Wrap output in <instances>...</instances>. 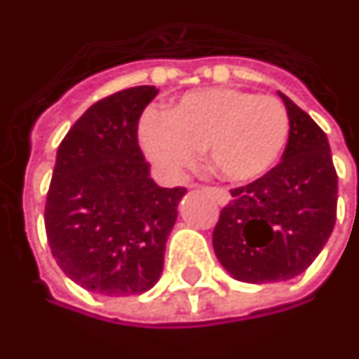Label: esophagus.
Wrapping results in <instances>:
<instances>
[{
    "mask_svg": "<svg viewBox=\"0 0 359 359\" xmlns=\"http://www.w3.org/2000/svg\"><path fill=\"white\" fill-rule=\"evenodd\" d=\"M208 192L215 198V202L219 205H227L231 202V196H229L227 190H222V188H208Z\"/></svg>",
    "mask_w": 359,
    "mask_h": 359,
    "instance_id": "1",
    "label": "esophagus"
}]
</instances>
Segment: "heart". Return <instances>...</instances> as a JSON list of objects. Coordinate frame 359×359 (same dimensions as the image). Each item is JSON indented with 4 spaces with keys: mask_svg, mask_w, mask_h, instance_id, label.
Wrapping results in <instances>:
<instances>
[{
    "mask_svg": "<svg viewBox=\"0 0 359 359\" xmlns=\"http://www.w3.org/2000/svg\"><path fill=\"white\" fill-rule=\"evenodd\" d=\"M290 118L270 95L212 87L182 95L161 112H147L140 147L163 179L177 182L208 151L212 171L227 182H249L268 172L284 151Z\"/></svg>",
    "mask_w": 359,
    "mask_h": 359,
    "instance_id": "heart-1",
    "label": "heart"
}]
</instances>
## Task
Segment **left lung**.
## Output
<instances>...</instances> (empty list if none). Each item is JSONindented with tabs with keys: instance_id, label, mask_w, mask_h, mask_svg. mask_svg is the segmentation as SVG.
<instances>
[{
	"instance_id": "obj_1",
	"label": "left lung",
	"mask_w": 359,
	"mask_h": 359,
	"mask_svg": "<svg viewBox=\"0 0 359 359\" xmlns=\"http://www.w3.org/2000/svg\"><path fill=\"white\" fill-rule=\"evenodd\" d=\"M290 137L282 163L231 190L214 229V250L247 284L284 282L305 272L337 222L338 177L327 134L284 93Z\"/></svg>"
}]
</instances>
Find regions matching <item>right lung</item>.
Instances as JSON below:
<instances>
[{
	"label": "right lung",
	"mask_w": 359,
	"mask_h": 359,
	"mask_svg": "<svg viewBox=\"0 0 359 359\" xmlns=\"http://www.w3.org/2000/svg\"><path fill=\"white\" fill-rule=\"evenodd\" d=\"M159 89L140 85L85 110L57 147L44 223L67 278L109 297L151 290L187 188H163L137 145V122Z\"/></svg>",
	"instance_id": "obj_1"
}]
</instances>
